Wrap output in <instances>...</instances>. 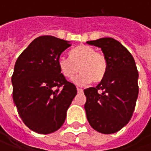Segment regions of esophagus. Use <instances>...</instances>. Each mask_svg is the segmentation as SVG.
Listing matches in <instances>:
<instances>
[{"label": "esophagus", "mask_w": 151, "mask_h": 151, "mask_svg": "<svg viewBox=\"0 0 151 151\" xmlns=\"http://www.w3.org/2000/svg\"><path fill=\"white\" fill-rule=\"evenodd\" d=\"M77 91H78V92H82V91H83V89H82V88H80V87H77Z\"/></svg>", "instance_id": "34e87169"}]
</instances>
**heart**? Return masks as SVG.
I'll use <instances>...</instances> for the list:
<instances>
[{"label":"heart","mask_w":151,"mask_h":151,"mask_svg":"<svg viewBox=\"0 0 151 151\" xmlns=\"http://www.w3.org/2000/svg\"><path fill=\"white\" fill-rule=\"evenodd\" d=\"M70 58L60 55L58 60V65L61 74L66 78L73 76L81 71L74 81L79 85L89 83L91 81L94 83L100 82L106 76L107 61L101 53L87 45H80L70 51Z\"/></svg>","instance_id":"obj_1"}]
</instances>
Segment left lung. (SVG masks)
<instances>
[{
	"label": "left lung",
	"instance_id": "obj_1",
	"mask_svg": "<svg viewBox=\"0 0 151 151\" xmlns=\"http://www.w3.org/2000/svg\"><path fill=\"white\" fill-rule=\"evenodd\" d=\"M101 48L107 61L105 77L96 87L85 89V110L90 125L101 134H114L132 118L139 94L135 61L119 41L102 38L87 41Z\"/></svg>",
	"mask_w": 151,
	"mask_h": 151
}]
</instances>
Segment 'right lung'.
<instances>
[{
    "label": "right lung",
    "instance_id": "right-lung-1",
    "mask_svg": "<svg viewBox=\"0 0 151 151\" xmlns=\"http://www.w3.org/2000/svg\"><path fill=\"white\" fill-rule=\"evenodd\" d=\"M70 45L54 36H40L16 61L12 76L13 101L23 123L36 133L58 130L77 93L58 65L62 52Z\"/></svg>",
    "mask_w": 151,
    "mask_h": 151
}]
</instances>
